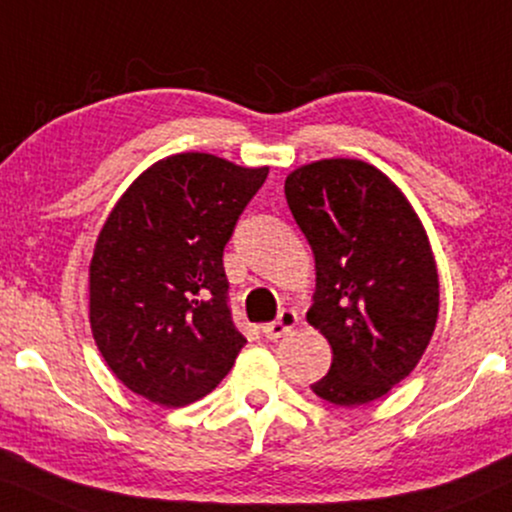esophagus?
<instances>
[{
	"mask_svg": "<svg viewBox=\"0 0 512 512\" xmlns=\"http://www.w3.org/2000/svg\"><path fill=\"white\" fill-rule=\"evenodd\" d=\"M295 324H298V315H295L293 310H281L274 322L262 326V334L267 336L269 341H276V338H281L286 331H291Z\"/></svg>",
	"mask_w": 512,
	"mask_h": 512,
	"instance_id": "obj_1",
	"label": "esophagus"
}]
</instances>
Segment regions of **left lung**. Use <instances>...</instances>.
Listing matches in <instances>:
<instances>
[{
  "label": "left lung",
  "mask_w": 512,
  "mask_h": 512,
  "mask_svg": "<svg viewBox=\"0 0 512 512\" xmlns=\"http://www.w3.org/2000/svg\"><path fill=\"white\" fill-rule=\"evenodd\" d=\"M286 200L315 252L307 322L329 341L319 398L372 403L400 384L432 341L439 274L427 231L396 183L360 159H322L286 178Z\"/></svg>",
  "instance_id": "obj_1"
}]
</instances>
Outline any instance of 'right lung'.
<instances>
[{
	"instance_id": "1",
	"label": "right lung",
	"mask_w": 512,
	"mask_h": 512,
	"mask_svg": "<svg viewBox=\"0 0 512 512\" xmlns=\"http://www.w3.org/2000/svg\"><path fill=\"white\" fill-rule=\"evenodd\" d=\"M269 169L181 152L143 171L97 236L90 329L123 386L164 408L195 403L245 346L224 248Z\"/></svg>"
}]
</instances>
